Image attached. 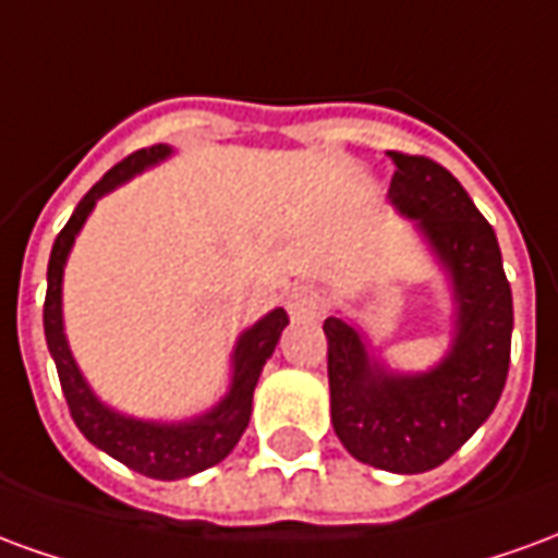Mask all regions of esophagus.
<instances>
[{"mask_svg": "<svg viewBox=\"0 0 558 558\" xmlns=\"http://www.w3.org/2000/svg\"><path fill=\"white\" fill-rule=\"evenodd\" d=\"M323 311V292L316 287H307V283H299L287 292V314L302 323V319H314L316 314Z\"/></svg>", "mask_w": 558, "mask_h": 558, "instance_id": "1", "label": "esophagus"}]
</instances>
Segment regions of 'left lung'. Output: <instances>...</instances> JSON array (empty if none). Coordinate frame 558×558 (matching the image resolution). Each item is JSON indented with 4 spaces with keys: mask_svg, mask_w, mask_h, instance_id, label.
Returning <instances> with one entry per match:
<instances>
[{
    "mask_svg": "<svg viewBox=\"0 0 558 558\" xmlns=\"http://www.w3.org/2000/svg\"><path fill=\"white\" fill-rule=\"evenodd\" d=\"M388 199L415 223L448 278L454 335L439 364L421 374L391 371L359 326L328 316L331 424L355 460L418 475L436 469L490 418L502 398L514 304L496 232L463 184L436 160L388 151Z\"/></svg>",
    "mask_w": 558,
    "mask_h": 558,
    "instance_id": "obj_1",
    "label": "left lung"
}]
</instances>
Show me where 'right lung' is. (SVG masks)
<instances>
[{
    "label": "right lung",
    "instance_id": "add662e5",
    "mask_svg": "<svg viewBox=\"0 0 558 558\" xmlns=\"http://www.w3.org/2000/svg\"><path fill=\"white\" fill-rule=\"evenodd\" d=\"M172 155L170 146L140 148L128 155L122 163L104 175L101 182L92 187L74 208V215L65 223V230L56 235L53 251H50V266H47V302H44V335H47V350L53 355L59 383L65 391L71 418L80 433L89 439L104 454L116 457L119 463L134 469L146 478L175 481L196 475L203 469L215 466L242 439L244 427L251 421L254 410V388L263 374V364L271 359L278 347L280 331L290 326V316L283 307L268 311L254 326L244 328L230 355V388L227 395L211 407L199 412L194 418L184 421H148L134 418L125 412L107 407L86 376L74 362L71 347L65 338V323H62V278H65V263L74 239L83 230V223L92 215L95 203L116 191L119 184L131 182L137 172L155 167L160 160Z\"/></svg>",
    "mask_w": 558,
    "mask_h": 558
}]
</instances>
